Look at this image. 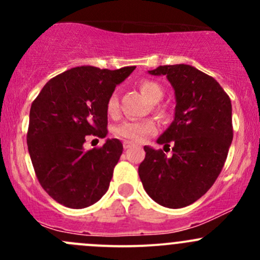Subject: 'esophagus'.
I'll return each instance as SVG.
<instances>
[{
    "label": "esophagus",
    "instance_id": "esophagus-1",
    "mask_svg": "<svg viewBox=\"0 0 260 260\" xmlns=\"http://www.w3.org/2000/svg\"><path fill=\"white\" fill-rule=\"evenodd\" d=\"M132 146H133V143L129 142V141H124V142H123V147H124V149L131 148Z\"/></svg>",
    "mask_w": 260,
    "mask_h": 260
}]
</instances>
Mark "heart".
<instances>
[{"label": "heart", "mask_w": 260, "mask_h": 260, "mask_svg": "<svg viewBox=\"0 0 260 260\" xmlns=\"http://www.w3.org/2000/svg\"><path fill=\"white\" fill-rule=\"evenodd\" d=\"M140 90L151 103H158L164 96V89L153 80H142L140 83ZM107 112L111 117H117L119 113V102L117 94H112L107 102ZM157 113L164 114L162 109H157ZM157 131L156 122L153 119H128L123 120L114 128V135L131 142H142L148 136Z\"/></svg>", "instance_id": "1"}]
</instances>
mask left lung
I'll use <instances>...</instances> for the list:
<instances>
[{
  "instance_id": "left-lung-1",
  "label": "left lung",
  "mask_w": 260,
  "mask_h": 260,
  "mask_svg": "<svg viewBox=\"0 0 260 260\" xmlns=\"http://www.w3.org/2000/svg\"><path fill=\"white\" fill-rule=\"evenodd\" d=\"M148 73L166 75L175 90V118L157 140L169 149L172 145V156L145 146L138 175L152 200L185 208L205 195L221 172L233 141L232 102L214 78L191 65H165Z\"/></svg>"
}]
</instances>
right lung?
Wrapping results in <instances>:
<instances>
[{
    "label": "right lung",
    "mask_w": 260,
    "mask_h": 260,
    "mask_svg": "<svg viewBox=\"0 0 260 260\" xmlns=\"http://www.w3.org/2000/svg\"><path fill=\"white\" fill-rule=\"evenodd\" d=\"M135 69L73 68L50 79L31 104V162L44 190L61 205L88 208L108 190L123 145L108 138L101 148L85 151L84 142L89 135L106 137L107 102Z\"/></svg>",
    "instance_id": "obj_1"
}]
</instances>
